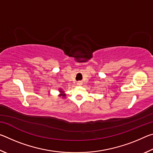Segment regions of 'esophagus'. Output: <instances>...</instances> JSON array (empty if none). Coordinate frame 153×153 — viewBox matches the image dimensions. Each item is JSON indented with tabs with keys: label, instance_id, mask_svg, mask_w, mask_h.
Masks as SVG:
<instances>
[{
	"label": "esophagus",
	"instance_id": "1",
	"mask_svg": "<svg viewBox=\"0 0 153 153\" xmlns=\"http://www.w3.org/2000/svg\"><path fill=\"white\" fill-rule=\"evenodd\" d=\"M77 84L78 85V86H82V82H78L77 83Z\"/></svg>",
	"mask_w": 153,
	"mask_h": 153
}]
</instances>
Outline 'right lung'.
<instances>
[{
	"label": "right lung",
	"instance_id": "right-lung-1",
	"mask_svg": "<svg viewBox=\"0 0 153 153\" xmlns=\"http://www.w3.org/2000/svg\"><path fill=\"white\" fill-rule=\"evenodd\" d=\"M59 92H61V94L59 95V97H62V98H64V97H65V96H66V94H65V92L63 91V89H59Z\"/></svg>",
	"mask_w": 153,
	"mask_h": 153
}]
</instances>
